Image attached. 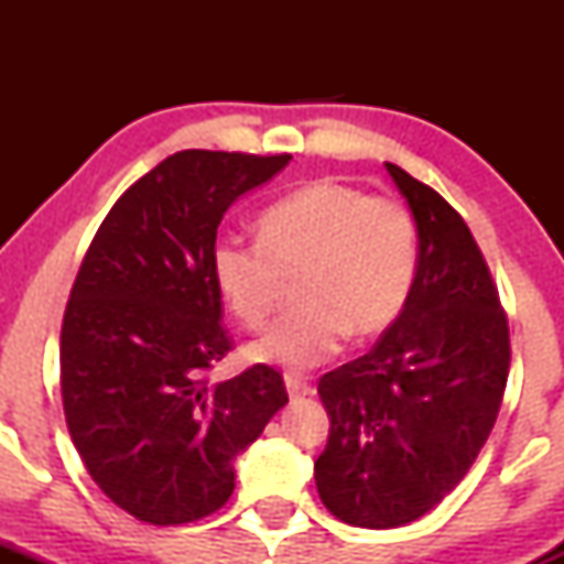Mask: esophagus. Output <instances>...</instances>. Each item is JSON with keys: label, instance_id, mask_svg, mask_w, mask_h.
Instances as JSON below:
<instances>
[{"label": "esophagus", "instance_id": "obj_1", "mask_svg": "<svg viewBox=\"0 0 564 564\" xmlns=\"http://www.w3.org/2000/svg\"><path fill=\"white\" fill-rule=\"evenodd\" d=\"M283 382H286V390L292 398H305V395H314V384L305 382L303 377H294V373H286L283 377Z\"/></svg>", "mask_w": 564, "mask_h": 564}]
</instances>
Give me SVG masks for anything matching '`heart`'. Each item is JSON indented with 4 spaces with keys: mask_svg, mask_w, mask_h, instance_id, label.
<instances>
[{
    "mask_svg": "<svg viewBox=\"0 0 564 564\" xmlns=\"http://www.w3.org/2000/svg\"><path fill=\"white\" fill-rule=\"evenodd\" d=\"M259 240L220 237L209 272L226 308L261 327L297 278L300 303L248 346V360L308 371L333 360L344 340H371L395 324L420 267V231L395 196H371L318 180L259 215Z\"/></svg>",
    "mask_w": 564,
    "mask_h": 564,
    "instance_id": "1",
    "label": "heart"
}]
</instances>
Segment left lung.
<instances>
[{"mask_svg": "<svg viewBox=\"0 0 564 564\" xmlns=\"http://www.w3.org/2000/svg\"><path fill=\"white\" fill-rule=\"evenodd\" d=\"M384 166L417 220V278L377 346L318 379L329 440L314 466L324 508L368 529L420 519L464 480L510 371L508 316L469 226L434 187Z\"/></svg>", "mask_w": 564, "mask_h": 564, "instance_id": "left-lung-1", "label": "left lung"}]
</instances>
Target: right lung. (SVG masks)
Masks as SVG:
<instances>
[{"label": "right lung", "instance_id": "right-lung-1", "mask_svg": "<svg viewBox=\"0 0 564 564\" xmlns=\"http://www.w3.org/2000/svg\"><path fill=\"white\" fill-rule=\"evenodd\" d=\"M292 155L182 150L117 198L65 308L67 431L100 491L155 527L213 516L235 466L286 406L283 377L253 366L213 384L231 349L209 250L231 202Z\"/></svg>", "mask_w": 564, "mask_h": 564}]
</instances>
